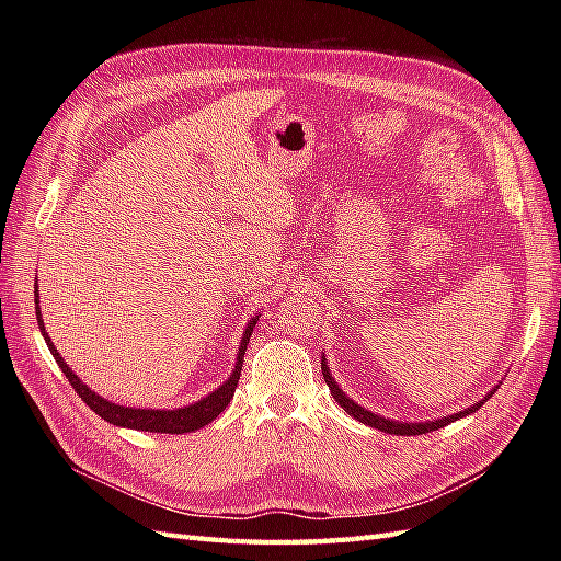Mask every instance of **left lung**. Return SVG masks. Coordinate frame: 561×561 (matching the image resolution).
Returning a JSON list of instances; mask_svg holds the SVG:
<instances>
[{"mask_svg":"<svg viewBox=\"0 0 561 561\" xmlns=\"http://www.w3.org/2000/svg\"><path fill=\"white\" fill-rule=\"evenodd\" d=\"M320 368H323V378H325V383H328V388H330V396L335 398V402H340V404H342V410H344V412L352 414L354 420H359L362 424H368V426H374V428H380V432H386V434H398V436H416V434L436 432V428L446 426V424L456 422V420H462L465 414H472L474 410H480L482 404L486 402V398H492V392H490V396L482 398L480 402L470 404L468 410L456 412V414H450V416H440V420H434V422H396V420H386V416H380V414H374L371 410L362 408L359 402H354L352 398L344 396L342 388L335 383V378H332V374H330V366H328V362H325V354H323V364H320Z\"/></svg>","mask_w":561,"mask_h":561,"instance_id":"obj_1","label":"left lung"}]
</instances>
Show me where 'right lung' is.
I'll list each match as a JSON object with an SVG mask.
<instances>
[{
    "label": "right lung",
    "mask_w": 561,
    "mask_h": 561,
    "mask_svg": "<svg viewBox=\"0 0 561 561\" xmlns=\"http://www.w3.org/2000/svg\"><path fill=\"white\" fill-rule=\"evenodd\" d=\"M38 304H41L38 301V287H35V316H38L41 332H43V337L47 342V347H50V354L55 356L57 366L62 368V374L67 376L71 388L79 392V398L87 402L89 408L105 422H111L115 426L137 428V432H153V434H187V432H195V428H202L205 424L217 420V416L226 410V404H229L231 398H233L238 378H241L243 354H245V347H248L250 332H253V328L257 323V316L250 318V323L245 325V332H243L241 347H238L233 374L229 376V380H224V383L217 390H211L207 398H202L193 404H185V408H178V410H137V408H125V404H117L113 400H105V398L99 396V392H93L87 383H81V378L75 371H71L67 362L62 359V356H59L53 340L47 337Z\"/></svg>",
    "instance_id": "add662e5"
}]
</instances>
